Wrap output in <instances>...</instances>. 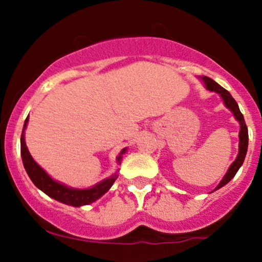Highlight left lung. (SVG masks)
Returning a JSON list of instances; mask_svg holds the SVG:
<instances>
[{
	"mask_svg": "<svg viewBox=\"0 0 262 262\" xmlns=\"http://www.w3.org/2000/svg\"><path fill=\"white\" fill-rule=\"evenodd\" d=\"M202 81L204 82V85H206L207 90H209V91H214L221 95V97L223 98V102L225 104V107L228 108V110H230L231 112H233L234 117H235V119L237 122H239L240 124V132H239V152H237V156L235 159V161L233 162V164L230 165V167L228 169L227 173H225L223 179H222V181L219 182V185L215 187L213 191H215V189H219L221 187H223V186L227 185L228 182L230 181L231 179H233L234 176H235V173L237 172V170L240 169V166L243 165V162H244V159H245V155H246V151H248V144H249V134H248V127H246L245 124V121H244V116H243L242 112H240L239 110V106H237V103L234 100L233 97H231V95L229 92L227 91V90L223 89L221 85H218L217 82H215L214 80H212L210 77H207V76H202L201 77Z\"/></svg>",
	"mask_w": 262,
	"mask_h": 262,
	"instance_id": "8db88e82",
	"label": "left lung"
}]
</instances>
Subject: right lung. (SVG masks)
<instances>
[{"label": "right lung", "instance_id": "add662e5", "mask_svg": "<svg viewBox=\"0 0 262 262\" xmlns=\"http://www.w3.org/2000/svg\"><path fill=\"white\" fill-rule=\"evenodd\" d=\"M27 123H28V117H27L25 125H23L22 135H20V155H22V161L29 179H31L32 182L34 183L40 191H43L45 194L54 198V200L59 201V202L69 204V206L81 207L86 206V204L93 203L95 201H97L98 198L103 196L108 189L112 187L114 181H116L117 177H118V173H117L118 171H117L116 173H113L111 177H108V179L97 183V185L85 189L68 187V186L62 185L61 182L53 180L52 177L48 175V173L39 166L37 162L34 161L32 155L29 154L28 148H27L25 141V130L27 128ZM125 151H127V148L123 149L121 154L117 156V162H118V164H121L122 156Z\"/></svg>", "mask_w": 262, "mask_h": 262}]
</instances>
